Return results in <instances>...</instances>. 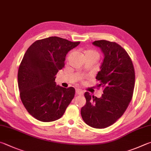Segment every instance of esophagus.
<instances>
[{"mask_svg":"<svg viewBox=\"0 0 151 151\" xmlns=\"http://www.w3.org/2000/svg\"><path fill=\"white\" fill-rule=\"evenodd\" d=\"M84 92L81 89H76V95H83Z\"/></svg>","mask_w":151,"mask_h":151,"instance_id":"obj_1","label":"esophagus"}]
</instances>
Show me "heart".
I'll list each match as a JSON object with an SVG mask.
<instances>
[{"instance_id":"obj_1","label":"heart","mask_w":151,"mask_h":151,"mask_svg":"<svg viewBox=\"0 0 151 151\" xmlns=\"http://www.w3.org/2000/svg\"><path fill=\"white\" fill-rule=\"evenodd\" d=\"M88 53H90V54H92V55H94V56H96L97 57V56H98V55H97V53H96L95 51H86L85 52V54H88Z\"/></svg>"}]
</instances>
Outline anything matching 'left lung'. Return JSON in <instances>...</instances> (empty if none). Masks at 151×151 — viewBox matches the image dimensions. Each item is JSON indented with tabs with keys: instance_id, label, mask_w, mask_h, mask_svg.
<instances>
[{
	"instance_id": "1",
	"label": "left lung",
	"mask_w": 151,
	"mask_h": 151,
	"mask_svg": "<svg viewBox=\"0 0 151 151\" xmlns=\"http://www.w3.org/2000/svg\"><path fill=\"white\" fill-rule=\"evenodd\" d=\"M92 44L100 48L104 60L96 78L103 88L100 98L84 93L86 103L81 113L84 122L94 128L102 129L116 122L124 113L132 98L135 70L127 52L119 45L106 40Z\"/></svg>"
}]
</instances>
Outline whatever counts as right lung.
I'll use <instances>...</instances> for the list:
<instances>
[{
  "mask_svg": "<svg viewBox=\"0 0 151 151\" xmlns=\"http://www.w3.org/2000/svg\"><path fill=\"white\" fill-rule=\"evenodd\" d=\"M79 44L49 37L32 43L24 54L18 73L20 96L28 113L39 121L61 118L75 96L73 87L65 88L55 80L68 52Z\"/></svg>",
  "mask_w": 151,
  "mask_h": 151,
  "instance_id": "obj_1",
  "label": "right lung"
}]
</instances>
